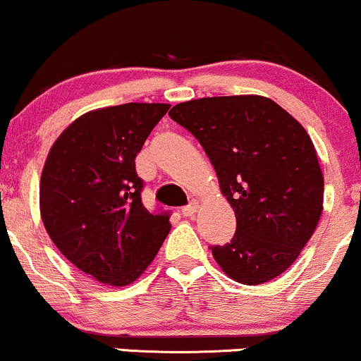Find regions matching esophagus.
<instances>
[{"instance_id":"34e87169","label":"esophagus","mask_w":361,"mask_h":361,"mask_svg":"<svg viewBox=\"0 0 361 361\" xmlns=\"http://www.w3.org/2000/svg\"><path fill=\"white\" fill-rule=\"evenodd\" d=\"M197 209H198V205H197V202H192V204L190 205H186V207H183V209H181V215H183V217H193L195 214H197Z\"/></svg>"}]
</instances>
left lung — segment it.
<instances>
[{"instance_id":"obj_1","label":"left lung","mask_w":361,"mask_h":361,"mask_svg":"<svg viewBox=\"0 0 361 361\" xmlns=\"http://www.w3.org/2000/svg\"><path fill=\"white\" fill-rule=\"evenodd\" d=\"M169 117L192 132L235 214L219 267L244 285L283 273L316 231L324 178L305 128L270 98L212 97L178 103Z\"/></svg>"}]
</instances>
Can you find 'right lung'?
I'll return each mask as SVG.
<instances>
[{"label": "right lung", "instance_id": "add662e5", "mask_svg": "<svg viewBox=\"0 0 361 361\" xmlns=\"http://www.w3.org/2000/svg\"><path fill=\"white\" fill-rule=\"evenodd\" d=\"M166 103H126L81 115L57 137L40 178V215L57 250L114 287L142 275L171 229L142 205L139 154Z\"/></svg>", "mask_w": 361, "mask_h": 361}]
</instances>
